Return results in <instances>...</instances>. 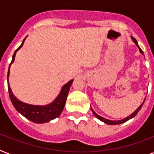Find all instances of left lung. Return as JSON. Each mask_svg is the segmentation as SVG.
Instances as JSON below:
<instances>
[{
    "label": "left lung",
    "mask_w": 154,
    "mask_h": 154,
    "mask_svg": "<svg viewBox=\"0 0 154 154\" xmlns=\"http://www.w3.org/2000/svg\"><path fill=\"white\" fill-rule=\"evenodd\" d=\"M131 38H132V40L134 41V43H135V44L137 45V46L139 48V51H140V53L143 54V51H142V50H141V48H140V47L138 46V44H137V40L135 39L134 37H131ZM145 100H146V99H145ZM144 102H145V101H143V103H142V104H141V105H140V106H139V107L137 108V109L135 110V111H134V112H133V113H132L131 115H129V116H128V117H127L124 118V119H123V120H120V121H111V120L105 119V118H104V117H101V116H99L98 114H97L96 112H94V110H93V109H92V108H91V109H92V111H93V112H94V114L95 115V117H96L97 118V119L101 120V122H105V124H108V125H119V124H122V123H124V122H127V121H129V119H131V118H133V117H135V116H136V115L137 114V112H138L139 111H140V109H141V107H142V105H143Z\"/></svg>",
    "instance_id": "1"
}]
</instances>
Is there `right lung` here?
<instances>
[{
	"label": "right lung",
	"instance_id": "obj_1",
	"mask_svg": "<svg viewBox=\"0 0 154 154\" xmlns=\"http://www.w3.org/2000/svg\"><path fill=\"white\" fill-rule=\"evenodd\" d=\"M25 40V38L23 40V42L21 43L20 47L17 49H16V51L13 53V59H12L10 65H9V67H8V75H7L8 94H9V97H10V100L13 103V106L18 112H20V114L23 115L27 119L30 120L31 122H34V123H45V122H48L49 121H51V120L54 119L56 117H59L63 109H64V106H65L66 99H67L68 94H69V91L70 89V85H72L73 80H71L70 82H68L67 84H65L62 87V89L60 90L59 95L57 97V98L53 102L50 103L49 105H45V106L32 105L25 104V103L21 102L19 100H17L12 93V90H11L9 84H8L9 68H10L11 64L14 61L16 53L17 52L18 49L22 47Z\"/></svg>",
	"mask_w": 154,
	"mask_h": 154
}]
</instances>
